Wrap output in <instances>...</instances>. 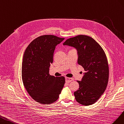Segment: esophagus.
Instances as JSON below:
<instances>
[{"mask_svg":"<svg viewBox=\"0 0 124 124\" xmlns=\"http://www.w3.org/2000/svg\"><path fill=\"white\" fill-rule=\"evenodd\" d=\"M73 79L72 78H69V77H65V82L67 83H70V82H72V81H73Z\"/></svg>","mask_w":124,"mask_h":124,"instance_id":"esophagus-1","label":"esophagus"}]
</instances>
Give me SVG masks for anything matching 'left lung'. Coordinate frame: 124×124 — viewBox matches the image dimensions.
Segmentation results:
<instances>
[{
    "mask_svg": "<svg viewBox=\"0 0 124 124\" xmlns=\"http://www.w3.org/2000/svg\"><path fill=\"white\" fill-rule=\"evenodd\" d=\"M63 45L77 49L78 64L86 71L82 81H77L79 88L74 93L76 100L83 105L94 104L104 93L108 80V62L103 49L94 39L83 35L68 39Z\"/></svg>",
    "mask_w": 124,
    "mask_h": 124,
    "instance_id": "1",
    "label": "left lung"
}]
</instances>
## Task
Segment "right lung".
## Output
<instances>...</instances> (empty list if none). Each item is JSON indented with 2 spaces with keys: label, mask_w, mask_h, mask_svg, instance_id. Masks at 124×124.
I'll list each match as a JSON object with an SVG mask.
<instances>
[{
  "label": "right lung",
  "mask_w": 124,
  "mask_h": 124,
  "mask_svg": "<svg viewBox=\"0 0 124 124\" xmlns=\"http://www.w3.org/2000/svg\"><path fill=\"white\" fill-rule=\"evenodd\" d=\"M64 39L54 35H45L35 39L26 48L22 64V78L30 96L42 104L58 99L65 84L64 76L49 74L55 46Z\"/></svg>",
  "instance_id": "1"
}]
</instances>
